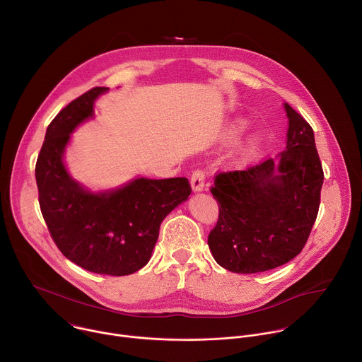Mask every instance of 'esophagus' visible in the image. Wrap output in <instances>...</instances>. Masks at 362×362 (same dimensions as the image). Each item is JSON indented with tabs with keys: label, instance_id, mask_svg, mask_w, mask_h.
<instances>
[{
	"label": "esophagus",
	"instance_id": "1",
	"mask_svg": "<svg viewBox=\"0 0 362 362\" xmlns=\"http://www.w3.org/2000/svg\"><path fill=\"white\" fill-rule=\"evenodd\" d=\"M190 185H192V189H193L194 192L203 190V187H204V172H203L202 169H196V170L192 173Z\"/></svg>",
	"mask_w": 362,
	"mask_h": 362
}]
</instances>
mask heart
<instances>
[{
  "mask_svg": "<svg viewBox=\"0 0 362 362\" xmlns=\"http://www.w3.org/2000/svg\"><path fill=\"white\" fill-rule=\"evenodd\" d=\"M242 129H243V124H242V122H238V124H234V125L231 127V129H230V135H231L233 138H235V136H237V135H238L240 132H242ZM256 144H257V142L255 141V142H253L252 145L255 146Z\"/></svg>",
  "mask_w": 362,
  "mask_h": 362,
  "instance_id": "obj_1",
  "label": "heart"
}]
</instances>
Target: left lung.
<instances>
[{"instance_id": "1", "label": "left lung", "mask_w": 362, "mask_h": 362, "mask_svg": "<svg viewBox=\"0 0 362 362\" xmlns=\"http://www.w3.org/2000/svg\"><path fill=\"white\" fill-rule=\"evenodd\" d=\"M286 151L246 170L218 172L210 187L218 218L207 243L238 274L267 272L304 249L318 214L324 172L307 120L286 103Z\"/></svg>"}]
</instances>
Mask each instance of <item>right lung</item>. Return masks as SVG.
<instances>
[{"label":"right lung","instance_id":"1","mask_svg":"<svg viewBox=\"0 0 362 362\" xmlns=\"http://www.w3.org/2000/svg\"><path fill=\"white\" fill-rule=\"evenodd\" d=\"M107 88H92L68 103L49 124L35 165L38 202L59 252L79 267L128 276L145 267L163 218L192 193L186 177L136 179L109 193L93 194L74 182L62 153L71 132L93 113Z\"/></svg>","mask_w":362,"mask_h":362}]
</instances>
